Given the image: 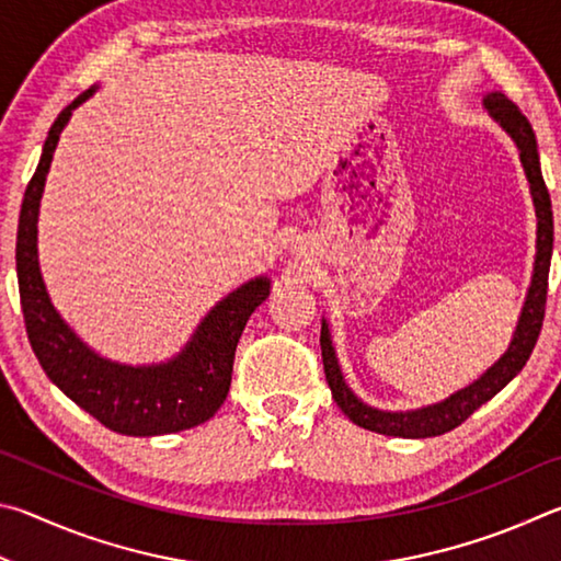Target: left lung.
Here are the masks:
<instances>
[{
	"instance_id": "obj_1",
	"label": "left lung",
	"mask_w": 561,
	"mask_h": 561,
	"mask_svg": "<svg viewBox=\"0 0 561 561\" xmlns=\"http://www.w3.org/2000/svg\"><path fill=\"white\" fill-rule=\"evenodd\" d=\"M483 105L493 121L503 127V130L513 137V142L519 150V162L525 167L529 194L535 202L537 214V255H535V271L533 283H529L527 298L523 312H519L517 328L513 342L503 357H500L485 375H480L473 385L466 389H458L456 394L438 401V404L411 409V411H381L375 407H367L365 401L355 397L345 385L342 369L337 365L335 347L330 340V328L322 320L320 330V347H322V365H325V379L332 391V399L337 407L345 411V416L367 431L385 436H399V438H428L440 436L446 431H454L456 426L480 409L485 401L493 399L500 389H505L513 381L523 367L527 365L529 355L537 345L539 330H542L545 320V302H547V278H549V261H552V243H554V219H552V202H549L547 184L542 180V170H539V154H537V140L527 117L519 113V107L507 101L503 93H488L483 98Z\"/></svg>"
}]
</instances>
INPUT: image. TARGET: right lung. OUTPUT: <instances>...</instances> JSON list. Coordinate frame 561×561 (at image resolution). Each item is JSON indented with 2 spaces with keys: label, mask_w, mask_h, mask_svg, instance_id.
<instances>
[{
  "label": "right lung",
  "mask_w": 561,
  "mask_h": 561,
  "mask_svg": "<svg viewBox=\"0 0 561 561\" xmlns=\"http://www.w3.org/2000/svg\"><path fill=\"white\" fill-rule=\"evenodd\" d=\"M93 93L95 88H88L58 113L24 192L16 229V278L26 335L46 377L105 428L123 436L176 434L209 421L224 404L236 345L251 312L268 298L271 280L259 275L216 302L180 355L160 365L133 367L105 359L66 325L38 271L36 221L58 137L71 113Z\"/></svg>",
  "instance_id": "right-lung-1"
}]
</instances>
